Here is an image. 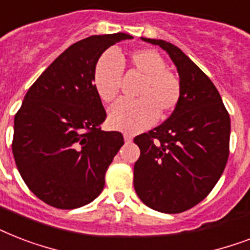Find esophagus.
Listing matches in <instances>:
<instances>
[{
    "mask_svg": "<svg viewBox=\"0 0 250 250\" xmlns=\"http://www.w3.org/2000/svg\"><path fill=\"white\" fill-rule=\"evenodd\" d=\"M132 140H133V136L131 135V133H125V141L127 143V144H129Z\"/></svg>",
    "mask_w": 250,
    "mask_h": 250,
    "instance_id": "obj_1",
    "label": "esophagus"
}]
</instances>
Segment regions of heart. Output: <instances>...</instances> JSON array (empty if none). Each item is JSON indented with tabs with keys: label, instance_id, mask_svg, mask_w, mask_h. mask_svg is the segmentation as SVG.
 Returning <instances> with one entry per match:
<instances>
[{
	"label": "heart",
	"instance_id": "heart-1",
	"mask_svg": "<svg viewBox=\"0 0 250 250\" xmlns=\"http://www.w3.org/2000/svg\"><path fill=\"white\" fill-rule=\"evenodd\" d=\"M132 71L143 76L136 90L137 100H121L110 109L109 123L125 132H139L154 125L158 115L166 117L178 107L182 83L166 68V61L153 49H136L127 56ZM121 60L107 52L100 57L93 70V86L104 102H113L121 88Z\"/></svg>",
	"mask_w": 250,
	"mask_h": 250
}]
</instances>
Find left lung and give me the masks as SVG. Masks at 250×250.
I'll use <instances>...</instances> for the list:
<instances>
[{
  "label": "left lung",
  "instance_id": "obj_1",
  "mask_svg": "<svg viewBox=\"0 0 250 250\" xmlns=\"http://www.w3.org/2000/svg\"><path fill=\"white\" fill-rule=\"evenodd\" d=\"M166 50L178 68L182 98L165 123L133 139L137 196L161 213L186 211L211 192L229 154V114L205 72L175 45L145 39Z\"/></svg>",
  "mask_w": 250,
  "mask_h": 250
}]
</instances>
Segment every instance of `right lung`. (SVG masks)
Masks as SVG:
<instances>
[{
  "mask_svg": "<svg viewBox=\"0 0 250 250\" xmlns=\"http://www.w3.org/2000/svg\"><path fill=\"white\" fill-rule=\"evenodd\" d=\"M127 33L94 35L67 48L31 85L14 119L13 154L35 196L76 209L101 193L105 174L125 144L102 131L106 111L93 86L98 58Z\"/></svg>",
  "mask_w": 250,
  "mask_h": 250,
  "instance_id": "obj_1",
  "label": "right lung"
}]
</instances>
